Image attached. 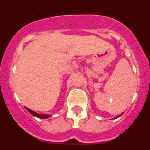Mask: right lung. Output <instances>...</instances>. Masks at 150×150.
Segmentation results:
<instances>
[{
    "label": "right lung",
    "mask_w": 150,
    "mask_h": 150,
    "mask_svg": "<svg viewBox=\"0 0 150 150\" xmlns=\"http://www.w3.org/2000/svg\"><path fill=\"white\" fill-rule=\"evenodd\" d=\"M26 109L28 110V111L30 113H31V114L33 115V116H36V117H38V118H40V119H46V118L50 117V116H48V115H46V114H40V113H37L36 112H34V111L31 110H30L29 108H27L26 107Z\"/></svg>",
    "instance_id": "1"
}]
</instances>
